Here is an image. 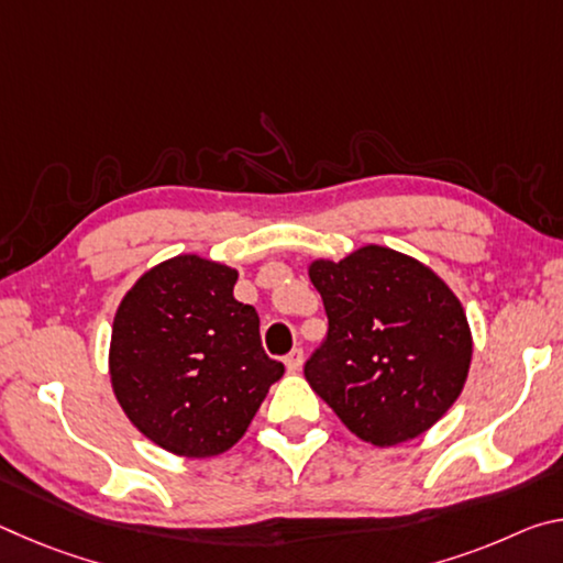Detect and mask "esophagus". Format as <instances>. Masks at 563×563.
Masks as SVG:
<instances>
[{"label":"esophagus","instance_id":"34e87169","mask_svg":"<svg viewBox=\"0 0 563 563\" xmlns=\"http://www.w3.org/2000/svg\"><path fill=\"white\" fill-rule=\"evenodd\" d=\"M302 365V347H292L288 355H285V367L290 369V373H298Z\"/></svg>","mask_w":563,"mask_h":563}]
</instances>
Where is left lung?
<instances>
[{"instance_id":"obj_1","label":"left lung","mask_w":563,"mask_h":563,"mask_svg":"<svg viewBox=\"0 0 563 563\" xmlns=\"http://www.w3.org/2000/svg\"><path fill=\"white\" fill-rule=\"evenodd\" d=\"M328 335L305 362L310 387L360 440L422 434L460 397L472 332L456 295L415 258L365 245L310 265Z\"/></svg>"}]
</instances>
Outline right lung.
I'll return each instance as SVG.
<instances>
[{
  "instance_id": "add662e5",
  "label": "right lung",
  "mask_w": 563,
  "mask_h": 563,
  "mask_svg": "<svg viewBox=\"0 0 563 563\" xmlns=\"http://www.w3.org/2000/svg\"><path fill=\"white\" fill-rule=\"evenodd\" d=\"M235 280L228 265L178 255L141 275L113 318V395L178 456L231 450L285 373L265 355L258 312L233 298Z\"/></svg>"
}]
</instances>
